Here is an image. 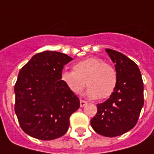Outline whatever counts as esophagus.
I'll return each instance as SVG.
<instances>
[{"label": "esophagus", "instance_id": "esophagus-1", "mask_svg": "<svg viewBox=\"0 0 154 154\" xmlns=\"http://www.w3.org/2000/svg\"><path fill=\"white\" fill-rule=\"evenodd\" d=\"M86 104H87V102H86V101H83V100H80V106H81V107H84Z\"/></svg>", "mask_w": 154, "mask_h": 154}]
</instances>
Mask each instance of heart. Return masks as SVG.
Returning <instances> with one entry per match:
<instances>
[{"mask_svg":"<svg viewBox=\"0 0 154 154\" xmlns=\"http://www.w3.org/2000/svg\"><path fill=\"white\" fill-rule=\"evenodd\" d=\"M62 82L75 94H79L85 85L86 95L91 99H105L112 95L118 84L117 71L99 57H88L74 64L73 71H65Z\"/></svg>","mask_w":154,"mask_h":154,"instance_id":"1","label":"heart"}]
</instances>
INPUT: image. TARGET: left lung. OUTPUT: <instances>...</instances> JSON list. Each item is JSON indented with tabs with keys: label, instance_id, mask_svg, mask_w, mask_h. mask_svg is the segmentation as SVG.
Masks as SVG:
<instances>
[{
	"label": "left lung",
	"instance_id": "obj_1",
	"mask_svg": "<svg viewBox=\"0 0 154 154\" xmlns=\"http://www.w3.org/2000/svg\"><path fill=\"white\" fill-rule=\"evenodd\" d=\"M114 63L118 84L112 95L98 103L97 112L91 120L96 133L105 137H117L136 125L143 107V82L137 65L125 55L105 49Z\"/></svg>",
	"mask_w": 154,
	"mask_h": 154
}]
</instances>
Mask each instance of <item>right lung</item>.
I'll return each mask as SVG.
<instances>
[{"instance_id":"right-lung-1","label":"right lung","mask_w":154,"mask_h":154,"mask_svg":"<svg viewBox=\"0 0 154 154\" xmlns=\"http://www.w3.org/2000/svg\"><path fill=\"white\" fill-rule=\"evenodd\" d=\"M72 60L66 54L46 51L34 55L19 72L14 92L15 112L26 134L40 140L63 136L70 116L79 108V98L61 76Z\"/></svg>"}]
</instances>
